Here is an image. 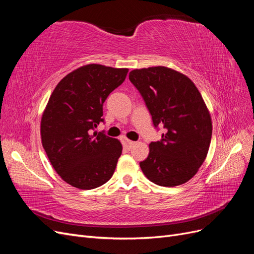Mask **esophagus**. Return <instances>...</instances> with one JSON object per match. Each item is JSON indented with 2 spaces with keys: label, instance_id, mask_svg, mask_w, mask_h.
<instances>
[{
  "label": "esophagus",
  "instance_id": "obj_1",
  "mask_svg": "<svg viewBox=\"0 0 254 254\" xmlns=\"http://www.w3.org/2000/svg\"><path fill=\"white\" fill-rule=\"evenodd\" d=\"M134 144H135V142H133V141H130V140H128V139H125V140H124V146H125L126 148H128V149L131 148Z\"/></svg>",
  "mask_w": 254,
  "mask_h": 254
}]
</instances>
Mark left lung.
I'll list each match as a JSON object with an SVG mask.
<instances>
[{
  "instance_id": "left-lung-1",
  "label": "left lung",
  "mask_w": 254,
  "mask_h": 254,
  "mask_svg": "<svg viewBox=\"0 0 254 254\" xmlns=\"http://www.w3.org/2000/svg\"><path fill=\"white\" fill-rule=\"evenodd\" d=\"M129 80L139 90L162 139L149 144L140 162L144 175L160 187L188 182L202 165L212 137V121L200 92L188 76L166 66L133 70Z\"/></svg>"
}]
</instances>
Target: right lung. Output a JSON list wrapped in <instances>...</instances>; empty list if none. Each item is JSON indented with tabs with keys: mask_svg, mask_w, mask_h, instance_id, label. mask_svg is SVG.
Here are the masks:
<instances>
[{
	"mask_svg": "<svg viewBox=\"0 0 254 254\" xmlns=\"http://www.w3.org/2000/svg\"><path fill=\"white\" fill-rule=\"evenodd\" d=\"M128 68L87 64L68 73L54 89L41 119L42 146L54 170L70 186L92 190L108 181L122 144L95 128L103 106L124 82Z\"/></svg>",
	"mask_w": 254,
	"mask_h": 254,
	"instance_id": "obj_1",
	"label": "right lung"
}]
</instances>
